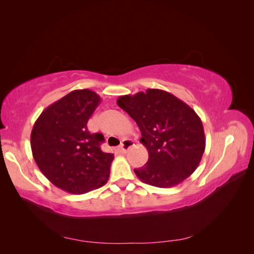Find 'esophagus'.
<instances>
[{
    "label": "esophagus",
    "mask_w": 254,
    "mask_h": 254,
    "mask_svg": "<svg viewBox=\"0 0 254 254\" xmlns=\"http://www.w3.org/2000/svg\"><path fill=\"white\" fill-rule=\"evenodd\" d=\"M134 145V143H133V141L132 140H130V139H125V140H123V142L121 143V150L122 151H124V152H126L129 148H131L132 146Z\"/></svg>",
    "instance_id": "34e87169"
}]
</instances>
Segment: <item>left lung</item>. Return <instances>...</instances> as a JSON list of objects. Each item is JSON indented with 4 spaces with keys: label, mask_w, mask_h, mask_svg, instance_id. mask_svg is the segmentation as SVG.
I'll return each instance as SVG.
<instances>
[{
    "label": "left lung",
    "mask_w": 254,
    "mask_h": 254,
    "mask_svg": "<svg viewBox=\"0 0 254 254\" xmlns=\"http://www.w3.org/2000/svg\"><path fill=\"white\" fill-rule=\"evenodd\" d=\"M117 103L135 121L142 134L140 142L148 151L147 163L134 170L142 182L173 188L195 172L205 149V137L194 109L159 89L122 95Z\"/></svg>",
    "instance_id": "8db88e82"
}]
</instances>
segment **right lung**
<instances>
[{"label": "right lung", "mask_w": 254, "mask_h": 254, "mask_svg": "<svg viewBox=\"0 0 254 254\" xmlns=\"http://www.w3.org/2000/svg\"><path fill=\"white\" fill-rule=\"evenodd\" d=\"M102 98L89 89L74 90L45 108L30 134L33 157L41 173L57 188L84 194L109 179L113 153L102 151V133L87 124Z\"/></svg>", "instance_id": "right-lung-1"}]
</instances>
